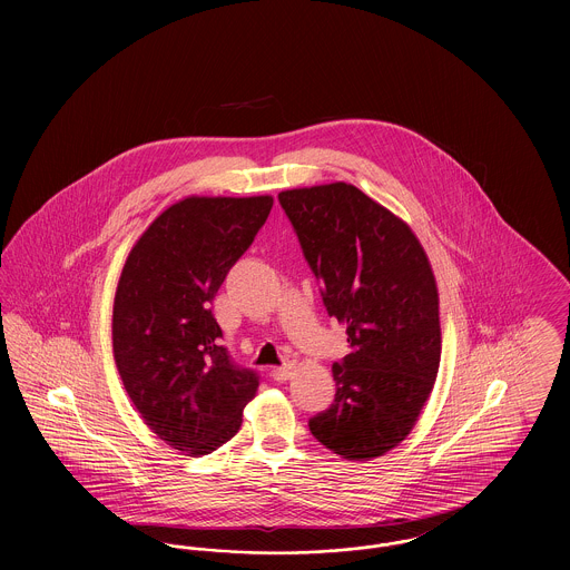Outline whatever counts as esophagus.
Returning <instances> with one entry per match:
<instances>
[{"label": "esophagus", "mask_w": 570, "mask_h": 570, "mask_svg": "<svg viewBox=\"0 0 570 570\" xmlns=\"http://www.w3.org/2000/svg\"><path fill=\"white\" fill-rule=\"evenodd\" d=\"M293 370H295V365L293 363H286V365H279V367H273L272 376L273 380H277V382H284V380L291 379L293 376Z\"/></svg>", "instance_id": "obj_1"}]
</instances>
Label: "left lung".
Here are the masks:
<instances>
[{
	"label": "left lung",
	"instance_id": "8db88e82",
	"mask_svg": "<svg viewBox=\"0 0 570 570\" xmlns=\"http://www.w3.org/2000/svg\"><path fill=\"white\" fill-rule=\"evenodd\" d=\"M303 256L323 284L328 316L351 353L333 363L335 400L309 419L344 460L397 446L425 406L440 365L438 288L406 222L351 184L279 191Z\"/></svg>",
	"mask_w": 570,
	"mask_h": 570
}]
</instances>
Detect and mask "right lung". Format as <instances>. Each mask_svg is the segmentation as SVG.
I'll return each instance as SVG.
<instances>
[{
  "label": "right lung",
  "mask_w": 570,
  "mask_h": 570,
  "mask_svg": "<svg viewBox=\"0 0 570 570\" xmlns=\"http://www.w3.org/2000/svg\"><path fill=\"white\" fill-rule=\"evenodd\" d=\"M272 196H190L136 242L112 305V353L142 421L166 444L207 455L242 428L258 374L219 344L212 303L272 212Z\"/></svg>",
  "instance_id": "right-lung-1"
}]
</instances>
